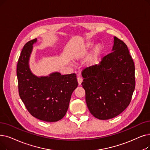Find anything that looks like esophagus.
<instances>
[{"instance_id": "esophagus-1", "label": "esophagus", "mask_w": 150, "mask_h": 150, "mask_svg": "<svg viewBox=\"0 0 150 150\" xmlns=\"http://www.w3.org/2000/svg\"><path fill=\"white\" fill-rule=\"evenodd\" d=\"M77 80H78V83H79V84L80 85V84H81L82 81H83V79H82L81 77L79 76V77L77 78Z\"/></svg>"}]
</instances>
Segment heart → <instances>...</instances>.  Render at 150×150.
<instances>
[{
	"instance_id": "b5f03b06",
	"label": "heart",
	"mask_w": 150,
	"mask_h": 150,
	"mask_svg": "<svg viewBox=\"0 0 150 150\" xmlns=\"http://www.w3.org/2000/svg\"><path fill=\"white\" fill-rule=\"evenodd\" d=\"M93 43H91V42H88L86 43L85 45H84L83 47V54L84 53V52L86 51L87 50L91 49V48L93 47ZM102 47L100 45H98L97 46H96V47L95 48L94 51V53L93 55L91 57V62L94 63L97 61V60L98 59V58L100 56V54L102 53Z\"/></svg>"
}]
</instances>
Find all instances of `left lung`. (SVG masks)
Segmentation results:
<instances>
[{"label":"left lung","mask_w":150,"mask_h":150,"mask_svg":"<svg viewBox=\"0 0 150 150\" xmlns=\"http://www.w3.org/2000/svg\"><path fill=\"white\" fill-rule=\"evenodd\" d=\"M81 84L86 102L95 118L106 120L129 105L135 87V66L126 43L114 37L112 52L99 64L84 69Z\"/></svg>","instance_id":"8db88e82"}]
</instances>
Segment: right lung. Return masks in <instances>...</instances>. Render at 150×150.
<instances>
[{"label":"right lung","mask_w":150,"mask_h":150,"mask_svg":"<svg viewBox=\"0 0 150 150\" xmlns=\"http://www.w3.org/2000/svg\"><path fill=\"white\" fill-rule=\"evenodd\" d=\"M37 38L24 45L17 64L16 74L20 98L30 114L47 122H56L66 115L70 97L78 86L75 74L56 72L38 78L31 73L28 61Z\"/></svg>","instance_id":"1"}]
</instances>
